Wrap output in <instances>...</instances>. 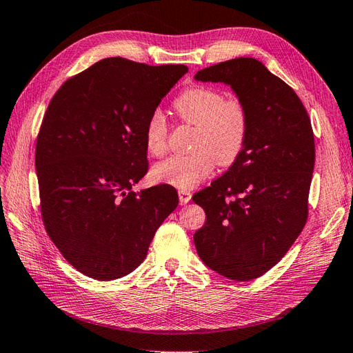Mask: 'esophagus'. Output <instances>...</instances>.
Returning <instances> with one entry per match:
<instances>
[{
    "instance_id": "1",
    "label": "esophagus",
    "mask_w": 353,
    "mask_h": 353,
    "mask_svg": "<svg viewBox=\"0 0 353 353\" xmlns=\"http://www.w3.org/2000/svg\"><path fill=\"white\" fill-rule=\"evenodd\" d=\"M178 196H179V202L181 203H188L190 200H192V193L188 192V190H179L178 192Z\"/></svg>"
}]
</instances>
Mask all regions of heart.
<instances>
[{
    "label": "heart",
    "mask_w": 353,
    "mask_h": 353,
    "mask_svg": "<svg viewBox=\"0 0 353 353\" xmlns=\"http://www.w3.org/2000/svg\"><path fill=\"white\" fill-rule=\"evenodd\" d=\"M176 116L196 132L190 148L193 153L170 156L151 169L157 183L176 188H193L211 175L215 161L228 166L241 156L250 133V112L239 98H225L224 92L209 85H193L174 102ZM145 147L151 156L168 150V123L156 111L145 123Z\"/></svg>",
    "instance_id": "obj_1"
}]
</instances>
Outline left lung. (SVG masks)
Segmentation results:
<instances>
[{"label":"left lung","mask_w":353,"mask_h":353,"mask_svg":"<svg viewBox=\"0 0 353 353\" xmlns=\"http://www.w3.org/2000/svg\"><path fill=\"white\" fill-rule=\"evenodd\" d=\"M194 79L230 85L250 112L241 156L193 196L206 214L194 245L209 269L251 281L281 261L306 224L315 166L310 119L297 93L256 59L220 62Z\"/></svg>","instance_id":"left-lung-1"}]
</instances>
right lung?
<instances>
[{
	"label": "right lung",
	"instance_id": "obj_1",
	"mask_svg": "<svg viewBox=\"0 0 353 353\" xmlns=\"http://www.w3.org/2000/svg\"><path fill=\"white\" fill-rule=\"evenodd\" d=\"M187 71L107 58L66 80L49 103L35 148L43 221L89 278L135 270L178 206L172 185L132 187L148 170L145 123Z\"/></svg>",
	"mask_w": 353,
	"mask_h": 353
}]
</instances>
